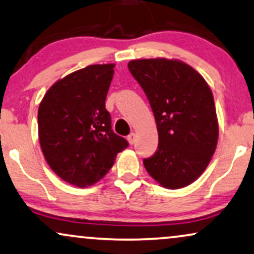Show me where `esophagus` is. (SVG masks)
I'll use <instances>...</instances> for the list:
<instances>
[{
  "label": "esophagus",
  "mask_w": 254,
  "mask_h": 254,
  "mask_svg": "<svg viewBox=\"0 0 254 254\" xmlns=\"http://www.w3.org/2000/svg\"><path fill=\"white\" fill-rule=\"evenodd\" d=\"M127 140H128V142H129V144H134L135 140H136V135H135V133H130L127 136Z\"/></svg>",
  "instance_id": "1"
}]
</instances>
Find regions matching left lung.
<instances>
[{
	"label": "left lung",
	"mask_w": 254,
	"mask_h": 254,
	"mask_svg": "<svg viewBox=\"0 0 254 254\" xmlns=\"http://www.w3.org/2000/svg\"><path fill=\"white\" fill-rule=\"evenodd\" d=\"M128 68L147 95L159 131V147L143 159L144 168L168 189L189 186L205 170L218 140L211 90L179 61L137 59Z\"/></svg>",
	"instance_id": "obj_1"
}]
</instances>
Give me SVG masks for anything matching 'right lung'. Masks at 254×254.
Wrapping results in <instances>:
<instances>
[{"mask_svg":"<svg viewBox=\"0 0 254 254\" xmlns=\"http://www.w3.org/2000/svg\"><path fill=\"white\" fill-rule=\"evenodd\" d=\"M113 64L90 65L51 86L38 108L45 160L65 182L84 188L106 175L128 142L112 129L105 107Z\"/></svg>","mask_w":254,"mask_h":254,"instance_id":"obj_1","label":"right lung"}]
</instances>
